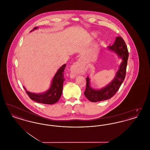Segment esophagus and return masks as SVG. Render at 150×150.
Instances as JSON below:
<instances>
[{
  "label": "esophagus",
  "instance_id": "34e87169",
  "mask_svg": "<svg viewBox=\"0 0 150 150\" xmlns=\"http://www.w3.org/2000/svg\"><path fill=\"white\" fill-rule=\"evenodd\" d=\"M83 66V63L81 61H79L72 65L70 68V71H71V75L72 77L74 78L76 76L79 72L81 69V68Z\"/></svg>",
  "mask_w": 150,
  "mask_h": 150
}]
</instances>
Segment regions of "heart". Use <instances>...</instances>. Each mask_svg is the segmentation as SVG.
Listing matches in <instances>:
<instances>
[{
    "label": "heart",
    "instance_id": "heart-1",
    "mask_svg": "<svg viewBox=\"0 0 150 150\" xmlns=\"http://www.w3.org/2000/svg\"><path fill=\"white\" fill-rule=\"evenodd\" d=\"M97 37V34L96 32H92L89 35V39L91 40H94Z\"/></svg>",
    "mask_w": 150,
    "mask_h": 150
}]
</instances>
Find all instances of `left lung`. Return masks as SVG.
Returning <instances> with one entry per match:
<instances>
[{
  "instance_id": "8db88e82",
  "label": "left lung",
  "mask_w": 150,
  "mask_h": 150,
  "mask_svg": "<svg viewBox=\"0 0 150 150\" xmlns=\"http://www.w3.org/2000/svg\"><path fill=\"white\" fill-rule=\"evenodd\" d=\"M107 48L115 53L119 58L122 59V62L112 81L100 89L97 90L92 88L90 84V78H86L84 95L88 100L92 102L110 99L117 92L125 78L129 53L124 40L121 36H117L116 38L114 43L112 45L108 46Z\"/></svg>"
}]
</instances>
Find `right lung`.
<instances>
[{"mask_svg": "<svg viewBox=\"0 0 150 150\" xmlns=\"http://www.w3.org/2000/svg\"><path fill=\"white\" fill-rule=\"evenodd\" d=\"M37 29H38V28L36 27L31 31ZM66 66V64L62 65L57 70V72L52 80L51 85L49 89L45 92L41 93H31L26 91L25 88L23 86V88L25 89L26 92L29 96V97L36 102L43 104L52 105L57 102L58 100H59L62 93L63 84L65 80L64 70Z\"/></svg>", "mask_w": 150, "mask_h": 150, "instance_id": "obj_1", "label": "right lung"}]
</instances>
